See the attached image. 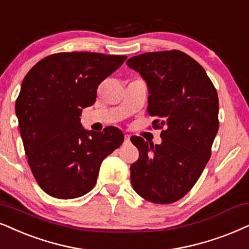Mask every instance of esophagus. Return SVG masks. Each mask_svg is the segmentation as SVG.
I'll list each match as a JSON object with an SVG mask.
<instances>
[{
    "mask_svg": "<svg viewBox=\"0 0 249 249\" xmlns=\"http://www.w3.org/2000/svg\"><path fill=\"white\" fill-rule=\"evenodd\" d=\"M124 143H130V135H128V134H125Z\"/></svg>",
    "mask_w": 249,
    "mask_h": 249,
    "instance_id": "obj_1",
    "label": "esophagus"
}]
</instances>
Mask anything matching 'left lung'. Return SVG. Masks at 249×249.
Masks as SVG:
<instances>
[{
	"instance_id": "8db88e82",
	"label": "left lung",
	"mask_w": 249,
	"mask_h": 249,
	"mask_svg": "<svg viewBox=\"0 0 249 249\" xmlns=\"http://www.w3.org/2000/svg\"><path fill=\"white\" fill-rule=\"evenodd\" d=\"M126 64L147 83L153 127H164L161 144L131 138L139 149L130 168L132 186L149 202H176L192 190L212 156L219 126L216 88L199 63L180 50L146 53Z\"/></svg>"
}]
</instances>
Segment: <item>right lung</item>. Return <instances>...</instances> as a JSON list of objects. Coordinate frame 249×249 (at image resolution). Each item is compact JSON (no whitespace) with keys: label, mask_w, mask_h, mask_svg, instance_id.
<instances>
[{"label":"right lung","mask_w":249,"mask_h":249,"mask_svg":"<svg viewBox=\"0 0 249 249\" xmlns=\"http://www.w3.org/2000/svg\"><path fill=\"white\" fill-rule=\"evenodd\" d=\"M126 56L89 52L42 58L25 75L16 101L25 154L39 186L57 199L88 193L107 156L121 146L117 127L85 130L81 111L96 101L99 85Z\"/></svg>","instance_id":"right-lung-1"}]
</instances>
